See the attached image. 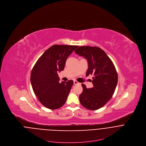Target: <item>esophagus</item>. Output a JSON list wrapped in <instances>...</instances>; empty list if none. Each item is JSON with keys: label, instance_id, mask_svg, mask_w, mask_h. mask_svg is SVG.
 I'll list each match as a JSON object with an SVG mask.
<instances>
[{"label": "esophagus", "instance_id": "1", "mask_svg": "<svg viewBox=\"0 0 146 146\" xmlns=\"http://www.w3.org/2000/svg\"><path fill=\"white\" fill-rule=\"evenodd\" d=\"M74 84H75V85H80V83H79V82H78L76 80H74Z\"/></svg>", "mask_w": 146, "mask_h": 146}]
</instances>
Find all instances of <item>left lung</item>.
<instances>
[{
	"label": "left lung",
	"mask_w": 146,
	"mask_h": 146,
	"mask_svg": "<svg viewBox=\"0 0 146 146\" xmlns=\"http://www.w3.org/2000/svg\"><path fill=\"white\" fill-rule=\"evenodd\" d=\"M75 53L86 58L88 68L86 76L93 75V87L86 88L82 84L83 90L79 96L80 102L85 108L96 110L106 104L112 98L118 81L115 67L104 51L97 46H82Z\"/></svg>",
	"instance_id": "1"
}]
</instances>
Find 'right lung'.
Instances as JSON below:
<instances>
[{
    "mask_svg": "<svg viewBox=\"0 0 146 146\" xmlns=\"http://www.w3.org/2000/svg\"><path fill=\"white\" fill-rule=\"evenodd\" d=\"M78 47L54 45L45 51L33 67L30 76L33 89L45 107L55 110L65 104L74 82L60 83L57 72L63 70L67 58Z\"/></svg>",
    "mask_w": 146,
    "mask_h": 146,
    "instance_id": "1",
    "label": "right lung"
}]
</instances>
